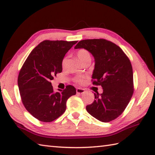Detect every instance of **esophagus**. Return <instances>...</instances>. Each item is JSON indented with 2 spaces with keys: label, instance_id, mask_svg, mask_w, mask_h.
I'll list each match as a JSON object with an SVG mask.
<instances>
[{
  "label": "esophagus",
  "instance_id": "esophagus-1",
  "mask_svg": "<svg viewBox=\"0 0 155 155\" xmlns=\"http://www.w3.org/2000/svg\"><path fill=\"white\" fill-rule=\"evenodd\" d=\"M85 92V90L84 89V88H77V93L79 94H81L84 93Z\"/></svg>",
  "mask_w": 155,
  "mask_h": 155
}]
</instances>
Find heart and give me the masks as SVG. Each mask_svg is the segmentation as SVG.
<instances>
[{
    "label": "heart",
    "instance_id": "heart-1",
    "mask_svg": "<svg viewBox=\"0 0 155 155\" xmlns=\"http://www.w3.org/2000/svg\"><path fill=\"white\" fill-rule=\"evenodd\" d=\"M77 56L81 62L83 63L84 61H86L88 59H91V54L87 49L84 48H81L77 52ZM67 57H64L61 61V67L62 68H64L66 67V64H67ZM73 81L75 83L78 84H83L84 82V77H76L73 78Z\"/></svg>",
    "mask_w": 155,
    "mask_h": 155
}]
</instances>
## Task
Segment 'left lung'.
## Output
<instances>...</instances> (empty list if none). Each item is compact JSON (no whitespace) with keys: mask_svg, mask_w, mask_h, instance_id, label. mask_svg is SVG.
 <instances>
[{"mask_svg":"<svg viewBox=\"0 0 155 155\" xmlns=\"http://www.w3.org/2000/svg\"><path fill=\"white\" fill-rule=\"evenodd\" d=\"M84 48L95 60L93 84L101 85L103 93H94L93 103L86 108L98 120L108 123L123 113L134 93L133 67L123 51L104 38L87 39L78 42L74 48Z\"/></svg>","mask_w":155,"mask_h":155,"instance_id":"8db88e82","label":"left lung"}]
</instances>
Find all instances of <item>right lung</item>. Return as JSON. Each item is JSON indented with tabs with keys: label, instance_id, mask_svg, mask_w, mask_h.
<instances>
[{
	"label": "right lung",
	"instance_id": "obj_1",
	"mask_svg": "<svg viewBox=\"0 0 155 155\" xmlns=\"http://www.w3.org/2000/svg\"><path fill=\"white\" fill-rule=\"evenodd\" d=\"M77 42L43 41L31 51L20 70L18 85L22 103L38 120L50 123L61 117L68 98L77 93L72 85L54 92L51 81L62 72V59Z\"/></svg>",
	"mask_w": 155,
	"mask_h": 155
}]
</instances>
